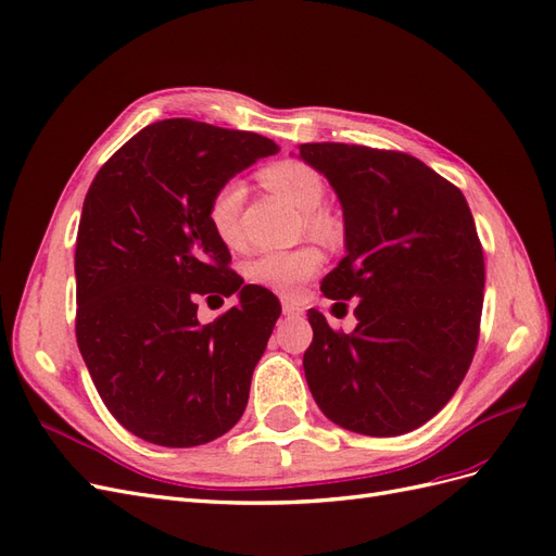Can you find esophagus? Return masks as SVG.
<instances>
[{"label":"esophagus","instance_id":"1","mask_svg":"<svg viewBox=\"0 0 556 556\" xmlns=\"http://www.w3.org/2000/svg\"><path fill=\"white\" fill-rule=\"evenodd\" d=\"M282 313L288 315V317H296V315H301L304 311H301L296 304H292V301L285 299V301H282Z\"/></svg>","mask_w":556,"mask_h":556}]
</instances>
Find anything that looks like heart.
<instances>
[{"mask_svg":"<svg viewBox=\"0 0 556 556\" xmlns=\"http://www.w3.org/2000/svg\"><path fill=\"white\" fill-rule=\"evenodd\" d=\"M264 180L292 204L304 211V225L311 237L325 243L341 239V223L319 208L327 194L325 178L311 164L299 160L276 162L264 169ZM245 197V182L229 178L208 199V225L213 233L229 248L243 243L241 233V206ZM323 266V252L313 245H301L294 250H264L245 264V276L260 288L292 294L301 282L313 278Z\"/></svg>","mask_w":556,"mask_h":556,"instance_id":"1","label":"heart"}]
</instances>
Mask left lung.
<instances>
[{
	"label": "left lung",
	"instance_id": "left-lung-1",
	"mask_svg": "<svg viewBox=\"0 0 556 556\" xmlns=\"http://www.w3.org/2000/svg\"><path fill=\"white\" fill-rule=\"evenodd\" d=\"M299 157L343 208L345 257L323 292L357 304L352 333L308 311L311 394L348 431L408 433L445 406L476 355L484 260L473 215L459 188L406 153L304 143Z\"/></svg>",
	"mask_w": 556,
	"mask_h": 556
}]
</instances>
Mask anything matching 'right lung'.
Masks as SVG:
<instances>
[{"label":"right lung","instance_id":"obj_1","mask_svg":"<svg viewBox=\"0 0 556 556\" xmlns=\"http://www.w3.org/2000/svg\"><path fill=\"white\" fill-rule=\"evenodd\" d=\"M274 153L260 134L174 117L131 137L83 201L78 350L111 415L148 443L204 445L245 410L280 304L229 271L206 208L217 185ZM233 291L237 307L198 323L199 295Z\"/></svg>","mask_w":556,"mask_h":556}]
</instances>
